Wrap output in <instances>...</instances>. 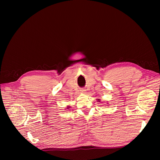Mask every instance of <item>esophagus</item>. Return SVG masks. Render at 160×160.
Returning a JSON list of instances; mask_svg holds the SVG:
<instances>
[{
    "label": "esophagus",
    "instance_id": "esophagus-1",
    "mask_svg": "<svg viewBox=\"0 0 160 160\" xmlns=\"http://www.w3.org/2000/svg\"><path fill=\"white\" fill-rule=\"evenodd\" d=\"M81 91L82 93H85V90H84V89H82V90H81Z\"/></svg>",
    "mask_w": 160,
    "mask_h": 160
}]
</instances>
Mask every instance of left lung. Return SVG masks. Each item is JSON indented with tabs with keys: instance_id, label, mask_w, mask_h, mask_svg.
<instances>
[{
	"instance_id": "obj_1",
	"label": "left lung",
	"mask_w": 160,
	"mask_h": 160,
	"mask_svg": "<svg viewBox=\"0 0 160 160\" xmlns=\"http://www.w3.org/2000/svg\"><path fill=\"white\" fill-rule=\"evenodd\" d=\"M98 101H99V99H98Z\"/></svg>"
}]
</instances>
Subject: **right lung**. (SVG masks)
<instances>
[{"instance_id":"add662e5","label":"right lung","mask_w":160,"mask_h":160,"mask_svg":"<svg viewBox=\"0 0 160 160\" xmlns=\"http://www.w3.org/2000/svg\"><path fill=\"white\" fill-rule=\"evenodd\" d=\"M66 109H70V106H69V105H67V108H66Z\"/></svg>"}]
</instances>
